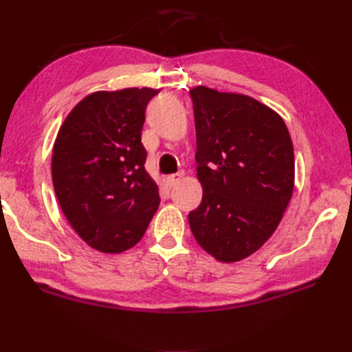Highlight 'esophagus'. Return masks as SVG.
Listing matches in <instances>:
<instances>
[{
	"instance_id": "obj_1",
	"label": "esophagus",
	"mask_w": 352,
	"mask_h": 352,
	"mask_svg": "<svg viewBox=\"0 0 352 352\" xmlns=\"http://www.w3.org/2000/svg\"><path fill=\"white\" fill-rule=\"evenodd\" d=\"M183 177H184V172L183 170L177 172V174H170V175H168V184L170 186V188H174L175 184H178V183L182 182Z\"/></svg>"
}]
</instances>
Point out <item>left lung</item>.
<instances>
[{
  "instance_id": "1",
  "label": "left lung",
  "mask_w": 352,
  "mask_h": 352,
  "mask_svg": "<svg viewBox=\"0 0 352 352\" xmlns=\"http://www.w3.org/2000/svg\"><path fill=\"white\" fill-rule=\"evenodd\" d=\"M190 96L203 199L189 226L201 248L233 263L278 227L294 193V145L281 116L251 96L206 86Z\"/></svg>"
}]
</instances>
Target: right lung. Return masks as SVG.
Masks as SVG:
<instances>
[{
  "label": "right lung",
  "instance_id": "1",
  "mask_svg": "<svg viewBox=\"0 0 352 352\" xmlns=\"http://www.w3.org/2000/svg\"><path fill=\"white\" fill-rule=\"evenodd\" d=\"M157 94L131 87L87 95L54 142L51 174L58 204L77 234L101 252L136 245L159 208L140 138L145 109Z\"/></svg>",
  "mask_w": 352,
  "mask_h": 352
}]
</instances>
